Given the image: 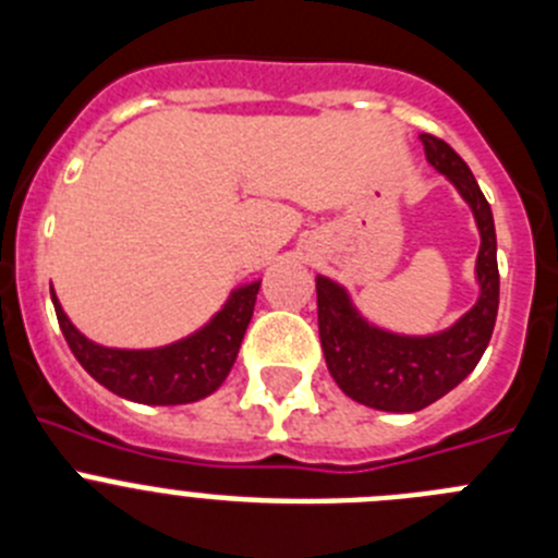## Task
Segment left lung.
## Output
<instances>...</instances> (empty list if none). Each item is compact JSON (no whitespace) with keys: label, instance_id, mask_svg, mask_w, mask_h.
I'll return each instance as SVG.
<instances>
[{"label":"left lung","instance_id":"1","mask_svg":"<svg viewBox=\"0 0 558 558\" xmlns=\"http://www.w3.org/2000/svg\"><path fill=\"white\" fill-rule=\"evenodd\" d=\"M425 158L459 189L473 208L481 233L478 303L459 323L434 336H400L369 325L350 303L348 291L328 278H316V314L325 364L339 389L355 403L378 411L411 414L445 398L473 373L495 330L500 300L498 242L492 208L481 194L473 172L450 144L423 133Z\"/></svg>","mask_w":558,"mask_h":558}]
</instances>
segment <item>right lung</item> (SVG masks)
<instances>
[{
  "instance_id": "obj_1",
  "label": "right lung",
  "mask_w": 558,
  "mask_h": 558,
  "mask_svg": "<svg viewBox=\"0 0 558 558\" xmlns=\"http://www.w3.org/2000/svg\"><path fill=\"white\" fill-rule=\"evenodd\" d=\"M260 283L235 289L225 308L189 339L155 350H113L85 339L52 294L58 325L69 350L97 384L119 398L147 405H180L208 398L228 378L244 330L253 319Z\"/></svg>"
}]
</instances>
